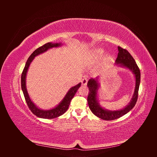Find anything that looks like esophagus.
Wrapping results in <instances>:
<instances>
[{
    "label": "esophagus",
    "instance_id": "1",
    "mask_svg": "<svg viewBox=\"0 0 157 157\" xmlns=\"http://www.w3.org/2000/svg\"><path fill=\"white\" fill-rule=\"evenodd\" d=\"M81 82H82V84L84 85V86H86V85L87 84V82H88V79L86 78H84L81 80Z\"/></svg>",
    "mask_w": 157,
    "mask_h": 157
}]
</instances>
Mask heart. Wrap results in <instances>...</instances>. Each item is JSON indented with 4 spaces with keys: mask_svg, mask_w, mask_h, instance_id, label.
Returning <instances> with one entry per match:
<instances>
[{
    "mask_svg": "<svg viewBox=\"0 0 157 157\" xmlns=\"http://www.w3.org/2000/svg\"><path fill=\"white\" fill-rule=\"evenodd\" d=\"M102 52H103V50H97L94 52V54L96 55H100L101 54H102Z\"/></svg>",
    "mask_w": 157,
    "mask_h": 157,
    "instance_id": "heart-1",
    "label": "heart"
}]
</instances>
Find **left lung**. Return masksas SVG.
Returning <instances> with one entry per match:
<instances>
[{
    "instance_id": "obj_1",
    "label": "left lung",
    "mask_w": 157,
    "mask_h": 157,
    "mask_svg": "<svg viewBox=\"0 0 157 157\" xmlns=\"http://www.w3.org/2000/svg\"><path fill=\"white\" fill-rule=\"evenodd\" d=\"M118 53L117 58L115 61L117 64H118L121 67H124L130 69L132 73L134 74L136 78V86L134 90V94L132 98L131 101L128 105L124 109H121L118 111H109L102 108L99 105L98 98L97 94L99 88V82L98 78H90L87 84V86L89 88V94L88 96V106L91 111L98 117L105 121H113L117 119V118L126 115L127 113L134 108L137 100L138 97V90L140 84V71L138 66L136 64L134 59L131 54L126 50L118 46Z\"/></svg>"
}]
</instances>
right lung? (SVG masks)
Wrapping results in <instances>:
<instances>
[{
	"label": "right lung",
	"instance_id": "1",
	"mask_svg": "<svg viewBox=\"0 0 157 157\" xmlns=\"http://www.w3.org/2000/svg\"><path fill=\"white\" fill-rule=\"evenodd\" d=\"M61 45V43H52V42H48L43 46H42L39 48H38L36 50H35L33 52L31 55L29 56V58H28L27 62L25 63V67L23 69V71L21 74V89L24 95V97L25 99L26 103L27 104V106L29 107V109L31 111V112L34 114L36 117L42 118H47V119H52V118H57L61 115H62L63 113H65L69 108V106L71 103V99H73L74 96L75 95L76 92H77L78 89L80 88L81 83H78L76 86L71 88L70 90L65 95V96L63 99V100L61 101V103L59 105H57L55 108H53L50 110H42L39 108H38L33 102L29 98V94H28L27 90L26 88V75L27 72L29 69V65L32 62L33 59L35 58V57L39 55L43 52L48 50L50 48H54V47H58Z\"/></svg>",
	"mask_w": 157,
	"mask_h": 157
}]
</instances>
